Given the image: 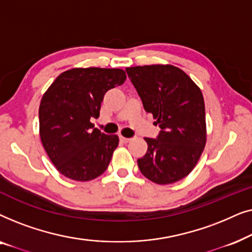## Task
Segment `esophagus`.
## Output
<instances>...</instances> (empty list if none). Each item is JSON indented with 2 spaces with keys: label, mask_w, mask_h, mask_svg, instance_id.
I'll list each match as a JSON object with an SVG mask.
<instances>
[{
  "label": "esophagus",
  "mask_w": 252,
  "mask_h": 252,
  "mask_svg": "<svg viewBox=\"0 0 252 252\" xmlns=\"http://www.w3.org/2000/svg\"><path fill=\"white\" fill-rule=\"evenodd\" d=\"M119 139H120V141H122L123 143H127V142H129V141H130L129 137H125V136H122V135L119 136Z\"/></svg>",
  "instance_id": "esophagus-1"
}]
</instances>
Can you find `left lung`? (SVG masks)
<instances>
[{
    "label": "left lung",
    "mask_w": 252,
    "mask_h": 252,
    "mask_svg": "<svg viewBox=\"0 0 252 252\" xmlns=\"http://www.w3.org/2000/svg\"><path fill=\"white\" fill-rule=\"evenodd\" d=\"M126 72L160 128L157 139L144 137L147 154L137 159L141 173L158 185L181 180L194 170L206 142L201 89L173 65L127 67Z\"/></svg>",
    "instance_id": "1"
}]
</instances>
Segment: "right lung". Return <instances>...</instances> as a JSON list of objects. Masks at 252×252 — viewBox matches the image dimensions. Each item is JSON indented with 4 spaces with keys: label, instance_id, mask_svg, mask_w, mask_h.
<instances>
[{
    "label": "right lung",
    "instance_id": "right-lung-1",
    "mask_svg": "<svg viewBox=\"0 0 252 252\" xmlns=\"http://www.w3.org/2000/svg\"><path fill=\"white\" fill-rule=\"evenodd\" d=\"M125 80L120 68H71L43 94L39 108L41 142L64 177L89 181L108 168L119 137L94 128L91 119L98 118L105 93Z\"/></svg>",
    "mask_w": 252,
    "mask_h": 252
}]
</instances>
